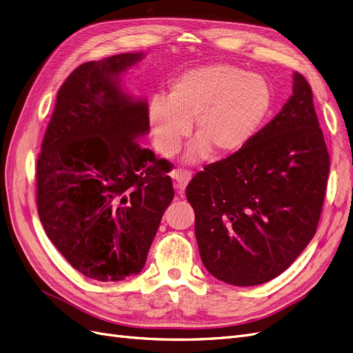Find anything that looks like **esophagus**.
I'll use <instances>...</instances> for the list:
<instances>
[{"instance_id":"34e87169","label":"esophagus","mask_w":353,"mask_h":353,"mask_svg":"<svg viewBox=\"0 0 353 353\" xmlns=\"http://www.w3.org/2000/svg\"><path fill=\"white\" fill-rule=\"evenodd\" d=\"M172 179L175 181V187L179 191V193H183L185 190V187L188 185L190 179H191V172L188 170H174L172 172Z\"/></svg>"}]
</instances>
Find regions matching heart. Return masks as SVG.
<instances>
[{"label": "heart", "instance_id": "heart-1", "mask_svg": "<svg viewBox=\"0 0 353 353\" xmlns=\"http://www.w3.org/2000/svg\"><path fill=\"white\" fill-rule=\"evenodd\" d=\"M274 105L271 85L261 74L218 63L183 72L170 83L168 99L148 104V125L157 150L175 154L193 122L196 141L188 147L190 163L237 154L258 135Z\"/></svg>", "mask_w": 353, "mask_h": 353}]
</instances>
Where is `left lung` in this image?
I'll use <instances>...</instances> for the list:
<instances>
[{
    "label": "left lung",
    "mask_w": 353,
    "mask_h": 353,
    "mask_svg": "<svg viewBox=\"0 0 353 353\" xmlns=\"http://www.w3.org/2000/svg\"><path fill=\"white\" fill-rule=\"evenodd\" d=\"M330 157L311 85L293 74V95L237 154L190 181L203 265L232 285L279 276L315 236Z\"/></svg>",
    "instance_id": "8db88e82"
}]
</instances>
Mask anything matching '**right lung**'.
I'll return each instance as SVG.
<instances>
[{"instance_id": "add662e5", "label": "right lung", "mask_w": 353, "mask_h": 353, "mask_svg": "<svg viewBox=\"0 0 353 353\" xmlns=\"http://www.w3.org/2000/svg\"><path fill=\"white\" fill-rule=\"evenodd\" d=\"M125 52L74 69L57 92L37 162V206L48 239L88 279L141 272L174 199L170 163L143 148L148 104L121 74L143 59Z\"/></svg>"}]
</instances>
